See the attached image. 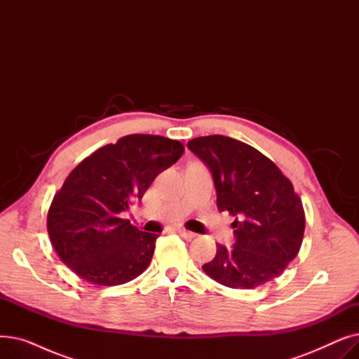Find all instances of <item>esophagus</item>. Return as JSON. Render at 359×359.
I'll return each instance as SVG.
<instances>
[{
  "label": "esophagus",
  "instance_id": "34e87169",
  "mask_svg": "<svg viewBox=\"0 0 359 359\" xmlns=\"http://www.w3.org/2000/svg\"><path fill=\"white\" fill-rule=\"evenodd\" d=\"M176 233H179L182 237H184L186 240H192L196 234L192 231H187L186 229H176Z\"/></svg>",
  "mask_w": 359,
  "mask_h": 359
}]
</instances>
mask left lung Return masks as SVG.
Masks as SVG:
<instances>
[{"label": "left lung", "mask_w": 359, "mask_h": 359, "mask_svg": "<svg viewBox=\"0 0 359 359\" xmlns=\"http://www.w3.org/2000/svg\"><path fill=\"white\" fill-rule=\"evenodd\" d=\"M212 172L218 210L237 217L236 243L217 244L203 272L229 288L253 290L278 278L303 243L306 214L291 180L249 144L224 137L187 142Z\"/></svg>", "instance_id": "8db88e82"}]
</instances>
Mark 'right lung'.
<instances>
[{"instance_id": "obj_1", "label": "right lung", "mask_w": 359, "mask_h": 359, "mask_svg": "<svg viewBox=\"0 0 359 359\" xmlns=\"http://www.w3.org/2000/svg\"><path fill=\"white\" fill-rule=\"evenodd\" d=\"M182 142L134 134L84 158L55 194L48 234L65 265L94 285H122L140 276L153 259L157 234L121 218L149 184L183 154Z\"/></svg>"}]
</instances>
